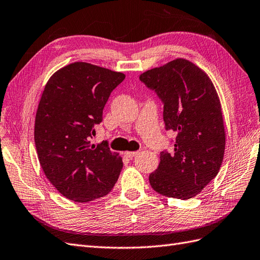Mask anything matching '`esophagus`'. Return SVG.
<instances>
[{"label": "esophagus", "mask_w": 260, "mask_h": 260, "mask_svg": "<svg viewBox=\"0 0 260 260\" xmlns=\"http://www.w3.org/2000/svg\"><path fill=\"white\" fill-rule=\"evenodd\" d=\"M138 153H139V152H123L124 156H127V157H133V156H136Z\"/></svg>", "instance_id": "obj_1"}]
</instances>
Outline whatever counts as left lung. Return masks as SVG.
<instances>
[{
	"mask_svg": "<svg viewBox=\"0 0 260 260\" xmlns=\"http://www.w3.org/2000/svg\"><path fill=\"white\" fill-rule=\"evenodd\" d=\"M140 81L155 90L164 104L165 128L177 135L174 152H160L150 185L166 197L190 199L219 173L225 150L215 87L205 71L180 58L142 73Z\"/></svg>",
	"mask_w": 260,
	"mask_h": 260,
	"instance_id": "obj_1",
	"label": "left lung"
}]
</instances>
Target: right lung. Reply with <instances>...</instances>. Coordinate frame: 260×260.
Wrapping results in <instances>:
<instances>
[{"label": "right lung", "instance_id": "1", "mask_svg": "<svg viewBox=\"0 0 260 260\" xmlns=\"http://www.w3.org/2000/svg\"><path fill=\"white\" fill-rule=\"evenodd\" d=\"M121 72L86 62L58 70L47 82L35 119V144L49 181L66 198L89 202L108 194L122 170V158L106 142L90 144L103 121L110 93Z\"/></svg>", "mask_w": 260, "mask_h": 260}]
</instances>
